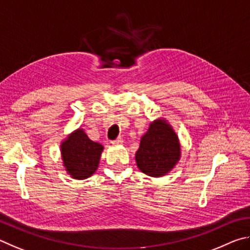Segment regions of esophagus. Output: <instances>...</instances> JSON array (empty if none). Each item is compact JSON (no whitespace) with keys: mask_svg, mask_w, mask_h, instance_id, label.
I'll return each mask as SVG.
<instances>
[{"mask_svg":"<svg viewBox=\"0 0 250 250\" xmlns=\"http://www.w3.org/2000/svg\"><path fill=\"white\" fill-rule=\"evenodd\" d=\"M112 144H113V145H122V144H123V138L118 137L117 139H115V141H113Z\"/></svg>","mask_w":250,"mask_h":250,"instance_id":"34e87169","label":"esophagus"}]
</instances>
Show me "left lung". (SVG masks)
<instances>
[{
	"label": "left lung",
	"mask_w": 250,
	"mask_h": 250,
	"mask_svg": "<svg viewBox=\"0 0 250 250\" xmlns=\"http://www.w3.org/2000/svg\"><path fill=\"white\" fill-rule=\"evenodd\" d=\"M180 156V143L171 125L166 120H156L142 137L135 159L142 172L158 178L171 171Z\"/></svg>",
	"instance_id": "1"
}]
</instances>
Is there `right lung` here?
I'll return each mask as SVG.
<instances>
[{
  "label": "right lung",
  "instance_id": "1",
  "mask_svg": "<svg viewBox=\"0 0 250 250\" xmlns=\"http://www.w3.org/2000/svg\"><path fill=\"white\" fill-rule=\"evenodd\" d=\"M60 147L65 171L73 179L83 180L96 171L103 146L92 142L84 130H74L61 143Z\"/></svg>",
  "mask_w": 250,
  "mask_h": 250
}]
</instances>
